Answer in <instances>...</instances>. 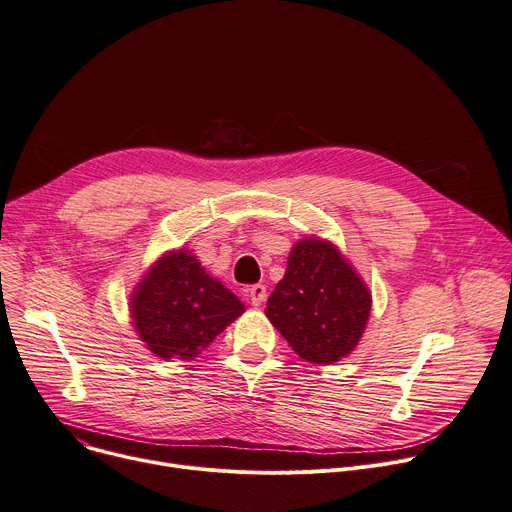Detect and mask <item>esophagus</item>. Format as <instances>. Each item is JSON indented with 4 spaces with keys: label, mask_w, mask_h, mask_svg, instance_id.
I'll list each match as a JSON object with an SVG mask.
<instances>
[{
    "label": "esophagus",
    "mask_w": 512,
    "mask_h": 512,
    "mask_svg": "<svg viewBox=\"0 0 512 512\" xmlns=\"http://www.w3.org/2000/svg\"><path fill=\"white\" fill-rule=\"evenodd\" d=\"M247 294H249V300H251L253 306H261V304L265 302V298H267V290H265V286H261V284L251 286V288L247 290Z\"/></svg>",
    "instance_id": "obj_1"
}]
</instances>
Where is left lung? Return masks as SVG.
<instances>
[{"mask_svg": "<svg viewBox=\"0 0 512 512\" xmlns=\"http://www.w3.org/2000/svg\"><path fill=\"white\" fill-rule=\"evenodd\" d=\"M371 292L347 257L327 239L306 237L288 257L265 316L306 361L331 365L361 341Z\"/></svg>", "mask_w": 512, "mask_h": 512, "instance_id": "1", "label": "left lung"}]
</instances>
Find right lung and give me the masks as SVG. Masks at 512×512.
I'll list each match as a JSON object with an SVG mask.
<instances>
[{"instance_id":"add662e5","label":"right lung","mask_w":512,"mask_h":512,"mask_svg":"<svg viewBox=\"0 0 512 512\" xmlns=\"http://www.w3.org/2000/svg\"><path fill=\"white\" fill-rule=\"evenodd\" d=\"M245 304L188 249L163 253L130 294L136 335L159 359H196Z\"/></svg>"}]
</instances>
